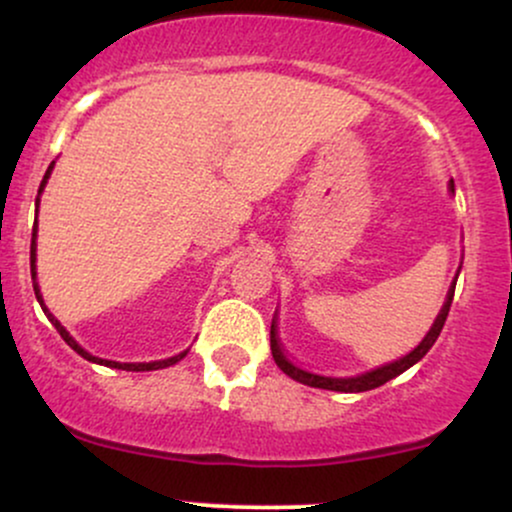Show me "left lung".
Masks as SVG:
<instances>
[{"instance_id": "left-lung-1", "label": "left lung", "mask_w": 512, "mask_h": 512, "mask_svg": "<svg viewBox=\"0 0 512 512\" xmlns=\"http://www.w3.org/2000/svg\"><path fill=\"white\" fill-rule=\"evenodd\" d=\"M450 192H455V187H452L450 182ZM457 281V276H455ZM455 281H452L450 291H448V298H445L443 308H440V313L436 317V322H433V327L428 330V334L424 337V342L416 346L414 351L407 356L397 358V361L387 363V366H380L375 370H368V373H361L356 375V378H327V375H317V373H308V370L293 366V363L286 358L284 349H281L279 344V337H276V325L272 322V332H269V342H272V356L276 361V366L284 370L286 375L293 380H298V383L303 385H310V387H320V390H334V392H366V390H375V387L385 385L387 380L397 378L399 373H404V370L414 366L416 361H421L428 354V349H431L433 344H436L440 330H443L445 320H448V313H450V305H452V296H455Z\"/></svg>"}]
</instances>
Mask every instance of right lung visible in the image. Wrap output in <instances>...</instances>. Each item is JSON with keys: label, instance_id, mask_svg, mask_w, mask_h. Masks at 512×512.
<instances>
[{"label": "right lung", "instance_id": "add662e5", "mask_svg": "<svg viewBox=\"0 0 512 512\" xmlns=\"http://www.w3.org/2000/svg\"><path fill=\"white\" fill-rule=\"evenodd\" d=\"M52 168H55V161H52V163H50V168L45 170V175H43V182H40L38 199H35V204H40V192H43V190H45V185H48V178H50ZM35 236H38V221H35V226H33V238H31V276H33V291H35V298H38L40 308H43V313L48 315V320L52 322V325H55V330L60 332V337H62L64 342H67L69 346H72V349L76 351V354H79V356H84L86 361H91V363H101V366L117 368V370H137V373H139V370H158V368H168V366H173V363H178L180 358H185V356H187V351H182V354L173 356V358H163V361H151V363H117V361H105V358L91 356V354H88V351L81 349V346L74 342V337H69V332L64 330V327L60 325V320H57V317L50 313V310H48V305H45V301H43V296H40L38 281H35Z\"/></svg>", "mask_w": 512, "mask_h": 512}]
</instances>
